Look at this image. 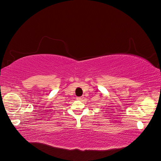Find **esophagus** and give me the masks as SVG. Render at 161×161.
Listing matches in <instances>:
<instances>
[{"label":"esophagus","instance_id":"esophagus-1","mask_svg":"<svg viewBox=\"0 0 161 161\" xmlns=\"http://www.w3.org/2000/svg\"><path fill=\"white\" fill-rule=\"evenodd\" d=\"M82 99H83V97H76V99L80 100V101L82 100Z\"/></svg>","mask_w":161,"mask_h":161}]
</instances>
